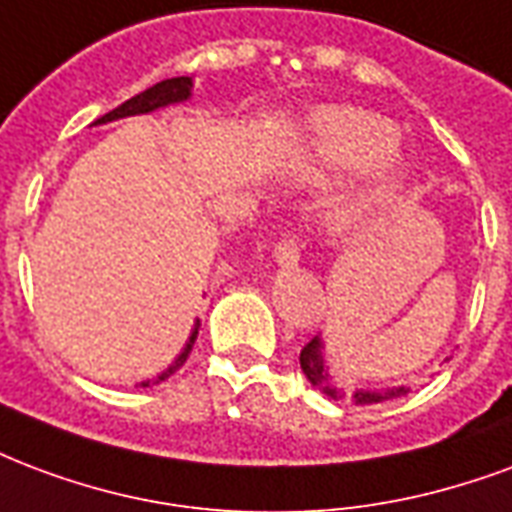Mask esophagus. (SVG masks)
Returning <instances> with one entry per match:
<instances>
[{
  "label": "esophagus",
  "mask_w": 512,
  "mask_h": 512,
  "mask_svg": "<svg viewBox=\"0 0 512 512\" xmlns=\"http://www.w3.org/2000/svg\"><path fill=\"white\" fill-rule=\"evenodd\" d=\"M274 260L282 268L298 266V260H301V244H298V238L295 236L282 238V241L274 246Z\"/></svg>",
  "instance_id": "1"
}]
</instances>
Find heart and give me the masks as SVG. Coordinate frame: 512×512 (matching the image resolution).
<instances>
[{
    "label": "heart",
    "instance_id": "1",
    "mask_svg": "<svg viewBox=\"0 0 512 512\" xmlns=\"http://www.w3.org/2000/svg\"><path fill=\"white\" fill-rule=\"evenodd\" d=\"M399 143L401 132L391 119L358 108H333L314 116L304 143L290 154L287 173L301 187H328L380 168L361 195L333 211V225L352 227L399 192L404 170L388 165Z\"/></svg>",
    "mask_w": 512,
    "mask_h": 512
}]
</instances>
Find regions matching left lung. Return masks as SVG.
I'll list each match as a JSON object with an SVG mask.
<instances>
[{"mask_svg": "<svg viewBox=\"0 0 512 512\" xmlns=\"http://www.w3.org/2000/svg\"><path fill=\"white\" fill-rule=\"evenodd\" d=\"M323 350V339L314 336L312 342L301 350V358H298V361H301V369H304L306 380L312 382L317 391H323L325 396H331V399L339 401L344 399V393L331 382V372H328V366H325ZM407 391H410V388H404V385H399V388H385V391H366V388H361V391L350 393L347 399H350L352 404H382V401L404 396Z\"/></svg>", "mask_w": 512, "mask_h": 512, "instance_id": "left-lung-1", "label": "left lung"}]
</instances>
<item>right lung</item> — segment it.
<instances>
[{"mask_svg":"<svg viewBox=\"0 0 512 512\" xmlns=\"http://www.w3.org/2000/svg\"><path fill=\"white\" fill-rule=\"evenodd\" d=\"M189 94H192V78H187V75H181V78H168V81L154 83V86L146 89V92L135 94L132 100L121 102L119 108H113L111 113H105V116L94 121V124H105V121H116V119H127V116H140V113H151V111H157V108H165V105H173V102L189 100ZM198 328H200V320H195V328H192V333H189V339L187 344H184V350L179 352V358L170 363L165 372L157 374L154 380L140 382V388L160 385L162 380H168L170 374L179 372L181 366L187 363L189 352H192V344H195V339H198Z\"/></svg>","mask_w":512,"mask_h":512,"instance_id":"1","label":"right lung"}]
</instances>
